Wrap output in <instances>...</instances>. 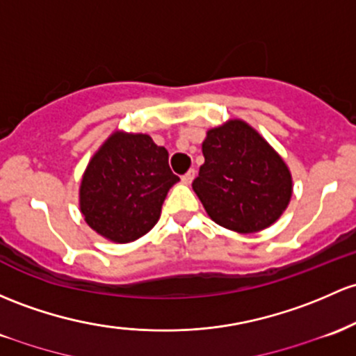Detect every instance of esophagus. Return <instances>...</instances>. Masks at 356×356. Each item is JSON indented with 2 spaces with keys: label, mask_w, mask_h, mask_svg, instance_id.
Listing matches in <instances>:
<instances>
[{
  "label": "esophagus",
  "mask_w": 356,
  "mask_h": 356,
  "mask_svg": "<svg viewBox=\"0 0 356 356\" xmlns=\"http://www.w3.org/2000/svg\"><path fill=\"white\" fill-rule=\"evenodd\" d=\"M194 177H196V170L189 169L184 175H182V182H184V184H191V182L194 181Z\"/></svg>",
  "instance_id": "esophagus-1"
}]
</instances>
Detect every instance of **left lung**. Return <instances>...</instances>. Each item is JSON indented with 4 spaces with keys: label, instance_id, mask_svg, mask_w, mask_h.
<instances>
[{
    "label": "left lung",
    "instance_id": "left-lung-1",
    "mask_svg": "<svg viewBox=\"0 0 356 356\" xmlns=\"http://www.w3.org/2000/svg\"><path fill=\"white\" fill-rule=\"evenodd\" d=\"M204 163L193 189L220 226L253 233L279 220L292 196L291 172L261 136L240 120L208 131Z\"/></svg>",
    "mask_w": 356,
    "mask_h": 356
}]
</instances>
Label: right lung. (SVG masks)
<instances>
[{"mask_svg":"<svg viewBox=\"0 0 356 356\" xmlns=\"http://www.w3.org/2000/svg\"><path fill=\"white\" fill-rule=\"evenodd\" d=\"M177 181L169 152L150 136L113 134L86 169L81 211L99 235L128 243L154 228L163 199Z\"/></svg>","mask_w":356,"mask_h":356,"instance_id":"right-lung-1","label":"right lung"}]
</instances>
